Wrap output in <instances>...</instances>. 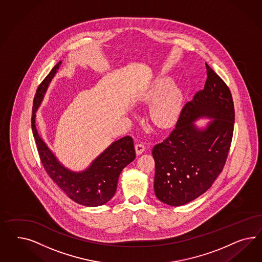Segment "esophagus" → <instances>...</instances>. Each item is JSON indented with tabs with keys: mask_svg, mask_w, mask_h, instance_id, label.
I'll return each instance as SVG.
<instances>
[{
	"mask_svg": "<svg viewBox=\"0 0 262 262\" xmlns=\"http://www.w3.org/2000/svg\"><path fill=\"white\" fill-rule=\"evenodd\" d=\"M135 151H136V154L139 156V155H141L143 151H145V146H144V144L142 143H137L136 145H135Z\"/></svg>",
	"mask_w": 262,
	"mask_h": 262,
	"instance_id": "34e87169",
	"label": "esophagus"
}]
</instances>
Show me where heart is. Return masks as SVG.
Listing matches in <instances>:
<instances>
[{
    "instance_id": "obj_1",
    "label": "heart",
    "mask_w": 262,
    "mask_h": 262,
    "mask_svg": "<svg viewBox=\"0 0 262 262\" xmlns=\"http://www.w3.org/2000/svg\"><path fill=\"white\" fill-rule=\"evenodd\" d=\"M173 83L174 80L171 78H159L152 83L146 95L148 100H155L151 103L150 115L158 127H170L179 117L183 94L177 86L169 88Z\"/></svg>"
}]
</instances>
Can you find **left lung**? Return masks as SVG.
Here are the masks:
<instances>
[{
	"label": "left lung",
	"mask_w": 262,
	"mask_h": 262,
	"mask_svg": "<svg viewBox=\"0 0 262 262\" xmlns=\"http://www.w3.org/2000/svg\"><path fill=\"white\" fill-rule=\"evenodd\" d=\"M205 88L185 103L174 130L152 148L154 189L169 206L185 205L204 194L222 172L234 127L230 89L207 64ZM201 118L211 121L199 128Z\"/></svg>",
	"instance_id": "8db88e82"
}]
</instances>
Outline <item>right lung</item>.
Wrapping results in <instances>:
<instances>
[{
	"label": "right lung",
	"instance_id": "add662e5",
	"mask_svg": "<svg viewBox=\"0 0 262 262\" xmlns=\"http://www.w3.org/2000/svg\"><path fill=\"white\" fill-rule=\"evenodd\" d=\"M60 65L61 61L51 70L36 90L32 107V135L41 162L57 186L69 198L81 206H103L114 196L122 170L135 160L134 140L130 136H125L111 143L85 170L79 172L72 171L59 162L41 138L36 128L35 119L36 112L44 99L49 84L56 76Z\"/></svg>",
	"mask_w": 262,
	"mask_h": 262
}]
</instances>
